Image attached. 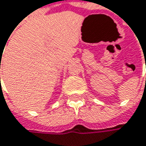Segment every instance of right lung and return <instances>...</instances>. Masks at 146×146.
I'll use <instances>...</instances> for the list:
<instances>
[{
  "mask_svg": "<svg viewBox=\"0 0 146 146\" xmlns=\"http://www.w3.org/2000/svg\"><path fill=\"white\" fill-rule=\"evenodd\" d=\"M0 68H1V62H0Z\"/></svg>",
  "mask_w": 146,
  "mask_h": 146,
  "instance_id": "add662e5",
  "label": "right lung"
}]
</instances>
